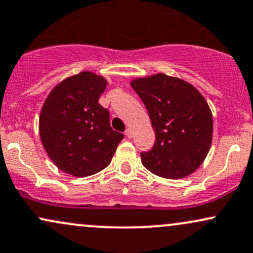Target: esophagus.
<instances>
[{
	"label": "esophagus",
	"mask_w": 253,
	"mask_h": 253,
	"mask_svg": "<svg viewBox=\"0 0 253 253\" xmlns=\"http://www.w3.org/2000/svg\"><path fill=\"white\" fill-rule=\"evenodd\" d=\"M125 134H126L127 138H132V130H130L129 128H127L126 130H125Z\"/></svg>",
	"instance_id": "esophagus-1"
}]
</instances>
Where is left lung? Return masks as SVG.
<instances>
[{
  "mask_svg": "<svg viewBox=\"0 0 253 253\" xmlns=\"http://www.w3.org/2000/svg\"><path fill=\"white\" fill-rule=\"evenodd\" d=\"M144 102L156 142L141 152L148 171L166 179L190 175L203 164L212 142L213 121L204 96L188 82L156 74L130 82Z\"/></svg>",
  "mask_w": 253,
  "mask_h": 253,
  "instance_id": "left-lung-1",
  "label": "left lung"
}]
</instances>
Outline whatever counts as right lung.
Wrapping results in <instances>:
<instances>
[{
    "label": "right lung",
    "mask_w": 253,
    "mask_h": 253,
    "mask_svg": "<svg viewBox=\"0 0 253 253\" xmlns=\"http://www.w3.org/2000/svg\"><path fill=\"white\" fill-rule=\"evenodd\" d=\"M107 81L81 72L60 82L43 103L40 136L61 171L74 176L95 174L109 165L123 133L113 130L109 112L99 103Z\"/></svg>",
    "instance_id": "add662e5"
}]
</instances>
